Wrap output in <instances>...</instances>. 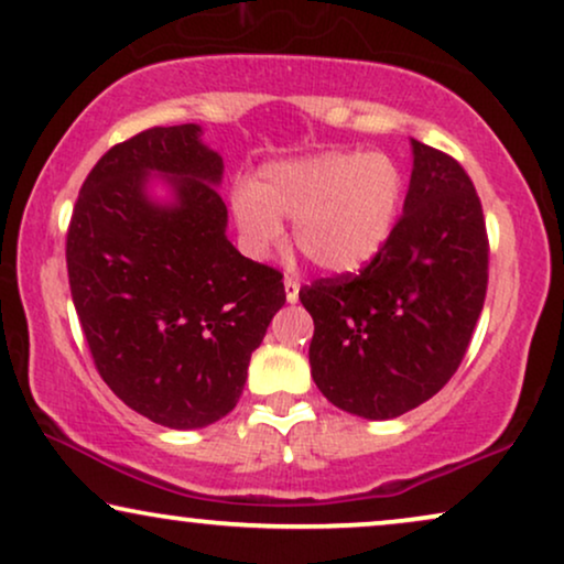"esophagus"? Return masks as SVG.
I'll list each match as a JSON object with an SVG mask.
<instances>
[{
    "instance_id": "esophagus-1",
    "label": "esophagus",
    "mask_w": 564,
    "mask_h": 564,
    "mask_svg": "<svg viewBox=\"0 0 564 564\" xmlns=\"http://www.w3.org/2000/svg\"><path fill=\"white\" fill-rule=\"evenodd\" d=\"M283 289H286V302L289 304H296L299 302V289H302L299 278H294V275L283 278Z\"/></svg>"
}]
</instances>
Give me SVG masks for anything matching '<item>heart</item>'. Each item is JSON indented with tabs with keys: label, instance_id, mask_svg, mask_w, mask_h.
Instances as JSON below:
<instances>
[{
	"label": "heart",
	"instance_id": "b5f03b06",
	"mask_svg": "<svg viewBox=\"0 0 564 564\" xmlns=\"http://www.w3.org/2000/svg\"><path fill=\"white\" fill-rule=\"evenodd\" d=\"M405 180L384 153L327 151L262 169L254 184L234 189V216L252 254H268L294 220L296 247L330 273L372 262L393 234Z\"/></svg>",
	"mask_w": 564,
	"mask_h": 564
}]
</instances>
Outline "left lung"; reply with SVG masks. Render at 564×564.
Returning a JSON list of instances; mask_svg holds the SVG:
<instances>
[{
  "instance_id": "1",
  "label": "left lung",
  "mask_w": 564,
  "mask_h": 564,
  "mask_svg": "<svg viewBox=\"0 0 564 564\" xmlns=\"http://www.w3.org/2000/svg\"><path fill=\"white\" fill-rule=\"evenodd\" d=\"M403 216L351 275L299 291L315 319L312 380L361 419H395L445 388L487 296L489 241L479 195L451 155L411 140Z\"/></svg>"
}]
</instances>
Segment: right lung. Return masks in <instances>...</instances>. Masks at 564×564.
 <instances>
[{
	"mask_svg": "<svg viewBox=\"0 0 564 564\" xmlns=\"http://www.w3.org/2000/svg\"><path fill=\"white\" fill-rule=\"evenodd\" d=\"M220 180L203 127H153L93 166L69 220V291L98 375L169 430H199L237 405L249 356L286 302L283 275L226 237Z\"/></svg>",
	"mask_w": 564,
	"mask_h": 564,
	"instance_id": "obj_1",
	"label": "right lung"
}]
</instances>
